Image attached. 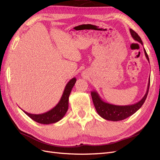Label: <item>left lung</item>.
<instances>
[{
	"label": "left lung",
	"instance_id": "8db88e82",
	"mask_svg": "<svg viewBox=\"0 0 160 160\" xmlns=\"http://www.w3.org/2000/svg\"><path fill=\"white\" fill-rule=\"evenodd\" d=\"M129 31L131 33V35H132L133 39L139 42V43H141L143 45L142 41L140 37L138 35V33L135 32L132 29V28H130ZM143 50L146 59L149 62V57L146 51V49ZM149 84L150 78H149L146 93L143 97V98L139 101H138V103L128 105H116L105 102V101H104L101 99L98 92L96 91H92L91 92V95L97 112H98V113L102 118L106 120L113 121V122H118V121H121L128 118L129 116L134 114L138 110L141 108V107L144 103L148 96Z\"/></svg>",
	"mask_w": 160,
	"mask_h": 160
}]
</instances>
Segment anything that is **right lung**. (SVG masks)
I'll use <instances>...</instances> for the list:
<instances>
[{"label":"right lung","instance_id":"obj_1","mask_svg":"<svg viewBox=\"0 0 160 160\" xmlns=\"http://www.w3.org/2000/svg\"><path fill=\"white\" fill-rule=\"evenodd\" d=\"M76 82V78L71 79L66 85L63 93L59 103L55 107L52 109L47 111L46 113L41 114H32L27 113V111H23L28 117L31 118L35 122L41 124H51L55 123L60 121L66 114L69 108V98L71 92L72 88Z\"/></svg>","mask_w":160,"mask_h":160}]
</instances>
